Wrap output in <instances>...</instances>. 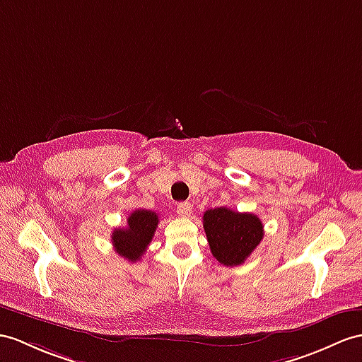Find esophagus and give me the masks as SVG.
<instances>
[{"label": "esophagus", "instance_id": "34e87169", "mask_svg": "<svg viewBox=\"0 0 362 362\" xmlns=\"http://www.w3.org/2000/svg\"><path fill=\"white\" fill-rule=\"evenodd\" d=\"M176 211H178L180 216H190L192 214V204L189 201H184V202H180L178 206H176Z\"/></svg>", "mask_w": 362, "mask_h": 362}]
</instances>
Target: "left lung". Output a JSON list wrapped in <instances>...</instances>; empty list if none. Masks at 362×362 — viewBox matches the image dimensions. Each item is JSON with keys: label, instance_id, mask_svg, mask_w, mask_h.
I'll return each mask as SVG.
<instances>
[{"label": "left lung", "instance_id": "left-lung-1", "mask_svg": "<svg viewBox=\"0 0 362 362\" xmlns=\"http://www.w3.org/2000/svg\"><path fill=\"white\" fill-rule=\"evenodd\" d=\"M202 226L211 255L227 267L243 264L264 236V226L257 215L240 214L227 207L204 211Z\"/></svg>", "mask_w": 362, "mask_h": 362}]
</instances>
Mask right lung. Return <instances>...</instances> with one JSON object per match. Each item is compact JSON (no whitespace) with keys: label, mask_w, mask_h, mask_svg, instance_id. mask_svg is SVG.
Here are the masks:
<instances>
[{"label":"right lung","mask_w":362,"mask_h":362,"mask_svg":"<svg viewBox=\"0 0 362 362\" xmlns=\"http://www.w3.org/2000/svg\"><path fill=\"white\" fill-rule=\"evenodd\" d=\"M156 227L158 215L155 211L144 209L132 211L127 218V227L115 228L112 233L115 252L130 262L141 259L152 241Z\"/></svg>","instance_id":"right-lung-1"}]
</instances>
